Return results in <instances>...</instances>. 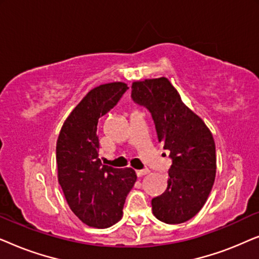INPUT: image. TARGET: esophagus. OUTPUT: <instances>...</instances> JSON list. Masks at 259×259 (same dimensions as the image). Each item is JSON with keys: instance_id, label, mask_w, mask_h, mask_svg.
Returning <instances> with one entry per match:
<instances>
[{"instance_id": "34e87169", "label": "esophagus", "mask_w": 259, "mask_h": 259, "mask_svg": "<svg viewBox=\"0 0 259 259\" xmlns=\"http://www.w3.org/2000/svg\"><path fill=\"white\" fill-rule=\"evenodd\" d=\"M148 173H150V171H148V169H138L137 176L138 177H143V176L148 175Z\"/></svg>"}]
</instances>
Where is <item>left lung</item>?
Instances as JSON below:
<instances>
[{
    "instance_id": "8db88e82",
    "label": "left lung",
    "mask_w": 259,
    "mask_h": 259,
    "mask_svg": "<svg viewBox=\"0 0 259 259\" xmlns=\"http://www.w3.org/2000/svg\"><path fill=\"white\" fill-rule=\"evenodd\" d=\"M132 99L153 118L158 141L169 151L167 189L152 199V211L166 224L193 218L206 203L217 168L211 131L182 101L167 77L132 83Z\"/></svg>"
}]
</instances>
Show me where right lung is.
I'll return each mask as SVG.
<instances>
[{
    "label": "right lung",
    "mask_w": 259,
    "mask_h": 259,
    "mask_svg": "<svg viewBox=\"0 0 259 259\" xmlns=\"http://www.w3.org/2000/svg\"><path fill=\"white\" fill-rule=\"evenodd\" d=\"M127 90L125 82L91 90L65 120L56 143L59 184L70 210L91 228L106 229L118 223L137 182L133 168H114L99 159V119Z\"/></svg>",
    "instance_id": "right-lung-1"
}]
</instances>
